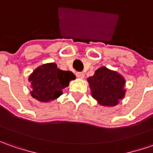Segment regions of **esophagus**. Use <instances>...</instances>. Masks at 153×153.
I'll return each instance as SVG.
<instances>
[{"label":"esophagus","mask_w":153,"mask_h":153,"mask_svg":"<svg viewBox=\"0 0 153 153\" xmlns=\"http://www.w3.org/2000/svg\"><path fill=\"white\" fill-rule=\"evenodd\" d=\"M76 76H77L78 78L83 79V78H84V76H85V75H84V73H83V72H76Z\"/></svg>","instance_id":"1"}]
</instances>
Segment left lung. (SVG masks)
Returning <instances> with one entry per match:
<instances>
[{
    "label": "left lung",
    "mask_w": 153,
    "mask_h": 153,
    "mask_svg": "<svg viewBox=\"0 0 153 153\" xmlns=\"http://www.w3.org/2000/svg\"><path fill=\"white\" fill-rule=\"evenodd\" d=\"M87 80L92 97L102 106H115L125 96L126 81L117 71L102 66Z\"/></svg>",
    "instance_id": "8db88e82"
}]
</instances>
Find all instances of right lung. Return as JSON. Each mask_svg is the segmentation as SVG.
<instances>
[{
	"mask_svg": "<svg viewBox=\"0 0 153 153\" xmlns=\"http://www.w3.org/2000/svg\"><path fill=\"white\" fill-rule=\"evenodd\" d=\"M76 76L70 71L58 69L55 63H47L36 68L29 76L32 90L30 94L40 102L54 100L63 94V89L69 86Z\"/></svg>",
	"mask_w": 153,
	"mask_h": 153,
	"instance_id": "1",
	"label": "right lung"
}]
</instances>
